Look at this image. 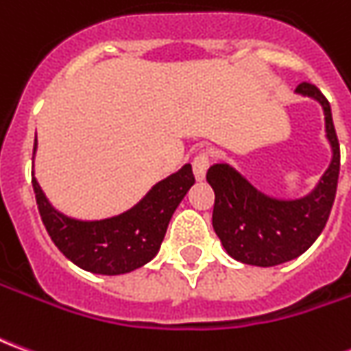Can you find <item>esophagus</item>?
Listing matches in <instances>:
<instances>
[{"label": "esophagus", "mask_w": 351, "mask_h": 351, "mask_svg": "<svg viewBox=\"0 0 351 351\" xmlns=\"http://www.w3.org/2000/svg\"><path fill=\"white\" fill-rule=\"evenodd\" d=\"M193 175L197 180H205L206 175V169L210 165V160H208V154L206 152H199L195 158H193Z\"/></svg>", "instance_id": "esophagus-1"}]
</instances>
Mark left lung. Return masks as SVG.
I'll list each match as a JSON object with an SVG mask.
<instances>
[{
	"label": "left lung",
	"instance_id": "left-lung-1",
	"mask_svg": "<svg viewBox=\"0 0 351 351\" xmlns=\"http://www.w3.org/2000/svg\"><path fill=\"white\" fill-rule=\"evenodd\" d=\"M295 92L324 107L325 131L332 148L331 165L308 195L293 201L269 197L228 163H216L206 173L214 190V231L229 256L246 265L274 267L299 258L324 231L335 203L340 146L331 105L310 82H301Z\"/></svg>",
	"mask_w": 351,
	"mask_h": 351
}]
</instances>
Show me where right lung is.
Segmentation results:
<instances>
[{"mask_svg": "<svg viewBox=\"0 0 351 351\" xmlns=\"http://www.w3.org/2000/svg\"><path fill=\"white\" fill-rule=\"evenodd\" d=\"M37 150L35 138L34 154ZM195 182L190 163L154 186L137 205L105 220L82 221L58 213L32 173L39 214L58 250L95 274H125L156 258L171 216Z\"/></svg>", "mask_w": 351, "mask_h": 351, "instance_id": "1", "label": "right lung"}]
</instances>
